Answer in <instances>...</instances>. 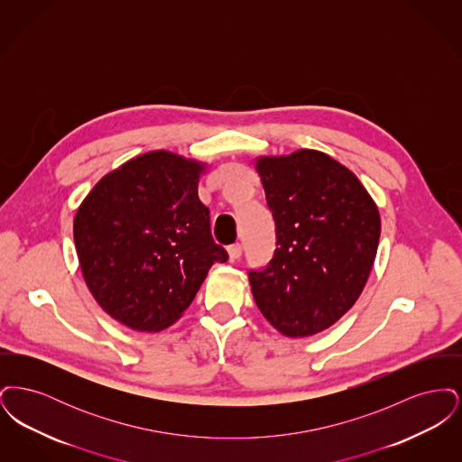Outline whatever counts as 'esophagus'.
<instances>
[{"label": "esophagus", "instance_id": "esophagus-1", "mask_svg": "<svg viewBox=\"0 0 462 462\" xmlns=\"http://www.w3.org/2000/svg\"><path fill=\"white\" fill-rule=\"evenodd\" d=\"M226 253H228V258L230 262H237L242 256L241 244H232L226 247Z\"/></svg>", "mask_w": 462, "mask_h": 462}]
</instances>
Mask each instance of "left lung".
Masks as SVG:
<instances>
[{"label":"left lung","mask_w":462,"mask_h":462,"mask_svg":"<svg viewBox=\"0 0 462 462\" xmlns=\"http://www.w3.org/2000/svg\"><path fill=\"white\" fill-rule=\"evenodd\" d=\"M254 170L277 239L268 266L249 272L254 301L287 337L313 336L336 324L367 284L379 209L356 175L320 151L260 155Z\"/></svg>","instance_id":"8db88e82"}]
</instances>
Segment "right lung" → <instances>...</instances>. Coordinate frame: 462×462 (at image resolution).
<instances>
[{
  "mask_svg": "<svg viewBox=\"0 0 462 462\" xmlns=\"http://www.w3.org/2000/svg\"><path fill=\"white\" fill-rule=\"evenodd\" d=\"M208 166L151 151L102 176L79 204L72 232L81 273L119 324L138 332L173 326L209 268L228 260L199 200Z\"/></svg>",
  "mask_w": 462,
  "mask_h": 462,
  "instance_id": "1",
  "label": "right lung"
}]
</instances>
